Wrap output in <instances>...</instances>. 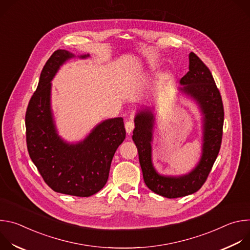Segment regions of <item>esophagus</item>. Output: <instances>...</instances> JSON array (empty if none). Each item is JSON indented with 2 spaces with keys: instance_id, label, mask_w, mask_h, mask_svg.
Returning a JSON list of instances; mask_svg holds the SVG:
<instances>
[{
  "instance_id": "esophagus-1",
  "label": "esophagus",
  "mask_w": 250,
  "mask_h": 250,
  "mask_svg": "<svg viewBox=\"0 0 250 250\" xmlns=\"http://www.w3.org/2000/svg\"><path fill=\"white\" fill-rule=\"evenodd\" d=\"M125 126L126 133H127V134H130L131 131H132L133 128H134V124H133V122H131V121H127V122L125 123Z\"/></svg>"
}]
</instances>
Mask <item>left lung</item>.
I'll return each mask as SVG.
<instances>
[{
  "label": "left lung",
  "mask_w": 250,
  "mask_h": 250,
  "mask_svg": "<svg viewBox=\"0 0 250 250\" xmlns=\"http://www.w3.org/2000/svg\"><path fill=\"white\" fill-rule=\"evenodd\" d=\"M179 84L178 91L193 100L202 115V154L195 168L179 176L157 172L152 163L155 117L151 110L136 113L132 134L145 183L155 194L169 199L194 194L206 182L221 148L225 116L222 97L210 71L194 52L189 54V71Z\"/></svg>",
  "instance_id": "obj_1"
}]
</instances>
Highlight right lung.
Listing matches in <instances>:
<instances>
[{
	"instance_id": "1",
	"label": "right lung",
	"mask_w": 250,
	"mask_h": 250,
	"mask_svg": "<svg viewBox=\"0 0 250 250\" xmlns=\"http://www.w3.org/2000/svg\"><path fill=\"white\" fill-rule=\"evenodd\" d=\"M74 57L73 53L58 49L45 63L25 114L26 145L32 162L53 191L90 197L108 181L113 157L125 138V129L123 118H114L101 122L77 142H68L58 134L51 110V81L60 67Z\"/></svg>"
}]
</instances>
